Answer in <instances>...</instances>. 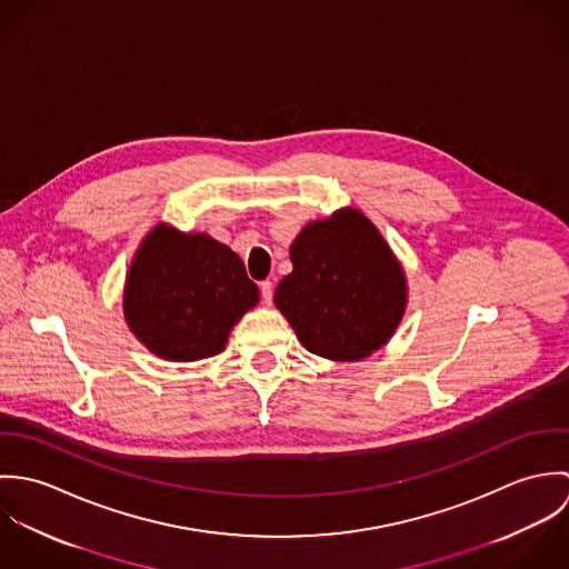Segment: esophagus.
Masks as SVG:
<instances>
[{
	"instance_id": "esophagus-1",
	"label": "esophagus",
	"mask_w": 569,
	"mask_h": 569,
	"mask_svg": "<svg viewBox=\"0 0 569 569\" xmlns=\"http://www.w3.org/2000/svg\"><path fill=\"white\" fill-rule=\"evenodd\" d=\"M260 296H262L264 305H271V300H273V284H271V280H262L260 282Z\"/></svg>"
}]
</instances>
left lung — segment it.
<instances>
[{
    "label": "left lung",
    "mask_w": 569,
    "mask_h": 569,
    "mask_svg": "<svg viewBox=\"0 0 569 569\" xmlns=\"http://www.w3.org/2000/svg\"><path fill=\"white\" fill-rule=\"evenodd\" d=\"M291 262L273 300L305 348L348 361L392 337L406 311V276L361 212L309 223L291 244Z\"/></svg>",
    "instance_id": "left-lung-1"
}]
</instances>
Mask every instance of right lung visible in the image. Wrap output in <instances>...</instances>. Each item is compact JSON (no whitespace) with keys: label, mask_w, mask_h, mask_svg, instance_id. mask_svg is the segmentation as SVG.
<instances>
[{"label":"right lung","mask_w":569,"mask_h":569,"mask_svg":"<svg viewBox=\"0 0 569 569\" xmlns=\"http://www.w3.org/2000/svg\"><path fill=\"white\" fill-rule=\"evenodd\" d=\"M258 302L243 260L208 234L158 226L140 244L124 287V318L151 352L172 361L214 357Z\"/></svg>","instance_id":"obj_1"}]
</instances>
